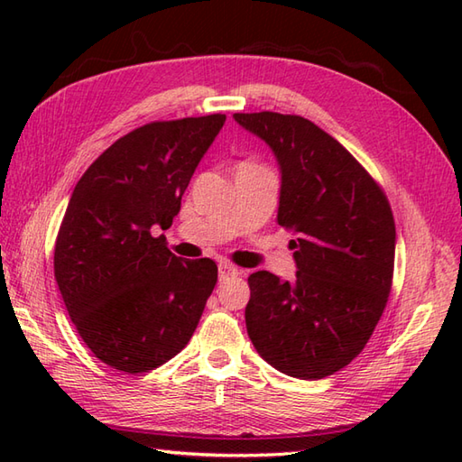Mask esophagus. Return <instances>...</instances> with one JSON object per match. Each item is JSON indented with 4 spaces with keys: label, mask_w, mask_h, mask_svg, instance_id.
<instances>
[{
    "label": "esophagus",
    "mask_w": 462,
    "mask_h": 462,
    "mask_svg": "<svg viewBox=\"0 0 462 462\" xmlns=\"http://www.w3.org/2000/svg\"><path fill=\"white\" fill-rule=\"evenodd\" d=\"M234 276H238V270L234 268L232 263H226V262L218 263V278H220V282L222 280H228V278H234Z\"/></svg>",
    "instance_id": "esophagus-1"
}]
</instances>
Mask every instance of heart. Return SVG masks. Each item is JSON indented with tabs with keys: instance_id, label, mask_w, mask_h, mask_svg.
Here are the masks:
<instances>
[{
	"instance_id": "heart-1",
	"label": "heart",
	"mask_w": 462,
	"mask_h": 462,
	"mask_svg": "<svg viewBox=\"0 0 462 462\" xmlns=\"http://www.w3.org/2000/svg\"><path fill=\"white\" fill-rule=\"evenodd\" d=\"M242 164H252V162H242Z\"/></svg>"
}]
</instances>
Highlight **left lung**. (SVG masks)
Instances as JSON below:
<instances>
[{"mask_svg":"<svg viewBox=\"0 0 462 462\" xmlns=\"http://www.w3.org/2000/svg\"><path fill=\"white\" fill-rule=\"evenodd\" d=\"M270 144L282 169L278 224L296 234V280L248 278V336L272 367L323 379L367 346L395 268L393 210L346 146L300 115L236 113Z\"/></svg>","mask_w":462,"mask_h":462,"instance_id":"1","label":"left lung"}]
</instances>
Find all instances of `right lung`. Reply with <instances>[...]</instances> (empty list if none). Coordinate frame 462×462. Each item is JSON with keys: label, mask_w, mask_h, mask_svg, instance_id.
I'll return each instance as SVG.
<instances>
[{"label": "right lung", "mask_w": 462, "mask_h": 462, "mask_svg": "<svg viewBox=\"0 0 462 462\" xmlns=\"http://www.w3.org/2000/svg\"><path fill=\"white\" fill-rule=\"evenodd\" d=\"M226 115L152 121L116 139L77 182L55 240V280L97 359L146 373L184 349L218 282L210 258L180 260L171 228Z\"/></svg>", "instance_id": "1"}]
</instances>
